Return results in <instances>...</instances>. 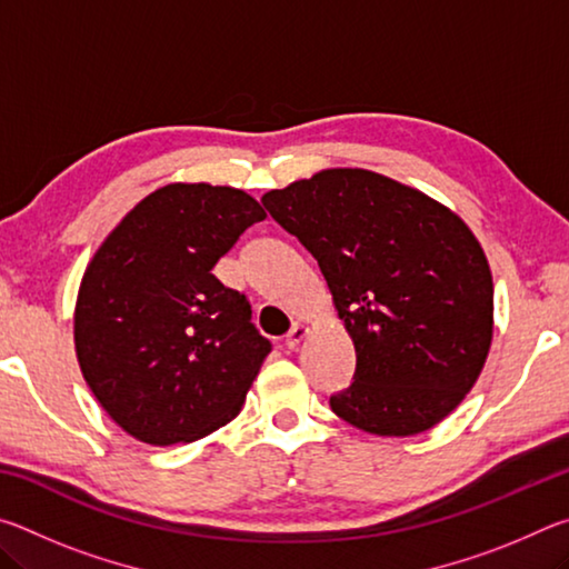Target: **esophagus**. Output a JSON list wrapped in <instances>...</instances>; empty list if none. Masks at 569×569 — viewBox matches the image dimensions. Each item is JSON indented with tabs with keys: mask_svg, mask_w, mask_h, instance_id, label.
<instances>
[{
	"mask_svg": "<svg viewBox=\"0 0 569 569\" xmlns=\"http://www.w3.org/2000/svg\"><path fill=\"white\" fill-rule=\"evenodd\" d=\"M306 336H308V326H303V323H296L293 329L286 333V341H283V343H286V349H291V351H293L296 346L306 339Z\"/></svg>",
	"mask_w": 569,
	"mask_h": 569,
	"instance_id": "34e87169",
	"label": "esophagus"
}]
</instances>
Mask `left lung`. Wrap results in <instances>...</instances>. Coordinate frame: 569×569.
<instances>
[{
  "label": "left lung",
  "mask_w": 569,
  "mask_h": 569,
  "mask_svg": "<svg viewBox=\"0 0 569 569\" xmlns=\"http://www.w3.org/2000/svg\"><path fill=\"white\" fill-rule=\"evenodd\" d=\"M261 200L319 261L353 341L336 417L379 437L449 417L485 369L495 323L492 271L465 220L361 168L321 170Z\"/></svg>",
  "instance_id": "8db88e82"
}]
</instances>
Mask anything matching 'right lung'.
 Wrapping results in <instances>:
<instances>
[{
	"label": "right lung",
	"mask_w": 569,
	"mask_h": 569,
	"mask_svg": "<svg viewBox=\"0 0 569 569\" xmlns=\"http://www.w3.org/2000/svg\"><path fill=\"white\" fill-rule=\"evenodd\" d=\"M263 218L238 188L170 182L92 256L74 351L94 399L130 437L170 447L238 417L271 341L250 323L248 298L213 268Z\"/></svg>",
	"instance_id": "obj_1"
}]
</instances>
